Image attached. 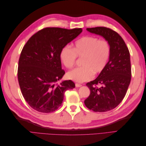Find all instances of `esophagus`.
Returning a JSON list of instances; mask_svg holds the SVG:
<instances>
[{
  "instance_id": "34e87169",
  "label": "esophagus",
  "mask_w": 146,
  "mask_h": 146,
  "mask_svg": "<svg viewBox=\"0 0 146 146\" xmlns=\"http://www.w3.org/2000/svg\"><path fill=\"white\" fill-rule=\"evenodd\" d=\"M82 85L81 84H79V83H76V87H81Z\"/></svg>"
}]
</instances>
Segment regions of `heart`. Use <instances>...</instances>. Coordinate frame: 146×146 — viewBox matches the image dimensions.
Here are the masks:
<instances>
[{"label":"heart","mask_w":146,"mask_h":146,"mask_svg":"<svg viewBox=\"0 0 146 146\" xmlns=\"http://www.w3.org/2000/svg\"><path fill=\"white\" fill-rule=\"evenodd\" d=\"M111 55V46L105 39L92 36H84L75 42L72 48L64 46L60 51L61 63L67 68H72L77 57L83 58V66L69 70L66 74L68 79L82 83L91 80L95 74L102 72L107 67Z\"/></svg>","instance_id":"heart-1"}]
</instances>
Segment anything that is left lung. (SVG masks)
<instances>
[{"label": "left lung", "instance_id": "8db88e82", "mask_svg": "<svg viewBox=\"0 0 146 146\" xmlns=\"http://www.w3.org/2000/svg\"><path fill=\"white\" fill-rule=\"evenodd\" d=\"M86 30L103 36L111 46L107 67L94 80L86 83L90 94L84 102L93 111L106 112L116 108L127 93L131 78L130 52L122 37L112 29L97 27Z\"/></svg>", "mask_w": 146, "mask_h": 146}]
</instances>
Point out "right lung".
Returning <instances> with one entry per match:
<instances>
[{
  "label": "right lung",
  "mask_w": 146,
  "mask_h": 146,
  "mask_svg": "<svg viewBox=\"0 0 146 146\" xmlns=\"http://www.w3.org/2000/svg\"><path fill=\"white\" fill-rule=\"evenodd\" d=\"M82 32L81 28L46 27L31 36L21 51L17 69L21 91L27 104L36 111L52 113L63 102L64 92L75 88L71 80L55 83L65 74L60 53Z\"/></svg>",
  "instance_id": "add662e5"
}]
</instances>
